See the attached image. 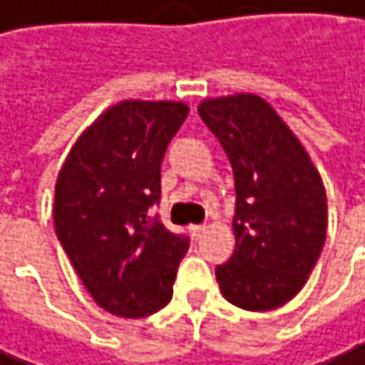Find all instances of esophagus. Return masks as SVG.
Segmentation results:
<instances>
[{
  "instance_id": "34e87169",
  "label": "esophagus",
  "mask_w": 365,
  "mask_h": 365,
  "mask_svg": "<svg viewBox=\"0 0 365 365\" xmlns=\"http://www.w3.org/2000/svg\"><path fill=\"white\" fill-rule=\"evenodd\" d=\"M207 232V226L202 224V226H191V235L195 237V240H200V237H202Z\"/></svg>"
}]
</instances>
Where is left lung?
Returning <instances> with one entry per match:
<instances>
[{
	"mask_svg": "<svg viewBox=\"0 0 365 365\" xmlns=\"http://www.w3.org/2000/svg\"><path fill=\"white\" fill-rule=\"evenodd\" d=\"M235 176V252L215 267L222 296L269 312L307 283L327 240V191L312 156L281 115L255 93L200 102Z\"/></svg>",
	"mask_w": 365,
	"mask_h": 365,
	"instance_id": "left-lung-1",
	"label": "left lung"
}]
</instances>
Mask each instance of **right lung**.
Listing matches in <instances>:
<instances>
[{"instance_id":"1","label":"right lung","mask_w":365,"mask_h":365,"mask_svg":"<svg viewBox=\"0 0 365 365\" xmlns=\"http://www.w3.org/2000/svg\"><path fill=\"white\" fill-rule=\"evenodd\" d=\"M189 115L185 102L123 100L78 137L53 193V226L86 292L119 318H143L172 298L189 240L148 209L160 163Z\"/></svg>"}]
</instances>
